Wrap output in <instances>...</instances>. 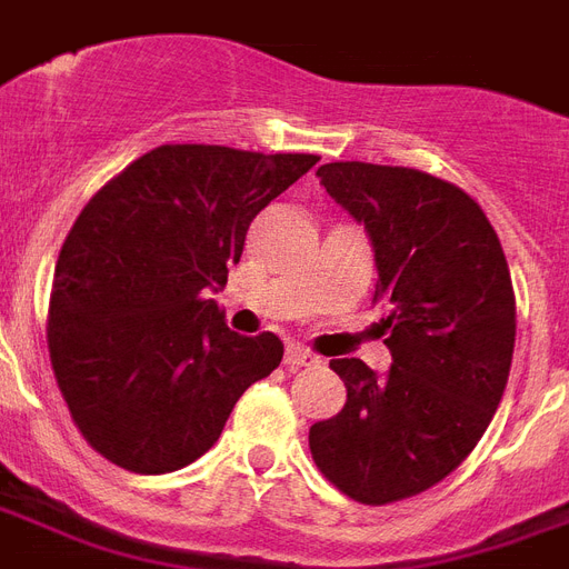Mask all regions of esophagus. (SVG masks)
<instances>
[{"label": "esophagus", "instance_id": "34e87169", "mask_svg": "<svg viewBox=\"0 0 569 569\" xmlns=\"http://www.w3.org/2000/svg\"><path fill=\"white\" fill-rule=\"evenodd\" d=\"M283 363L289 367V370H298V367H310V363H319V358H316L313 352L301 349V346H289V349H286Z\"/></svg>", "mask_w": 569, "mask_h": 569}]
</instances>
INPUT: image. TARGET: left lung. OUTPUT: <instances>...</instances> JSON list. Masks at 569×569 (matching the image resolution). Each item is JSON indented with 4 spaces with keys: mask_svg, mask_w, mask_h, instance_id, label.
<instances>
[{
    "mask_svg": "<svg viewBox=\"0 0 569 569\" xmlns=\"http://www.w3.org/2000/svg\"><path fill=\"white\" fill-rule=\"evenodd\" d=\"M316 176L370 236L393 363L379 376L331 361L346 406L310 427V453L340 492L390 505L436 487L487 432L513 361L510 268L483 208L450 181L361 160Z\"/></svg>",
    "mask_w": 569,
    "mask_h": 569,
    "instance_id": "obj_1",
    "label": "left lung"
}]
</instances>
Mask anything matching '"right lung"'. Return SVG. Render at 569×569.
<instances>
[{"label":"right lung","instance_id":"right-lung-1","mask_svg":"<svg viewBox=\"0 0 569 569\" xmlns=\"http://www.w3.org/2000/svg\"><path fill=\"white\" fill-rule=\"evenodd\" d=\"M316 160L158 146L86 202L56 262L47 346L101 457L137 475L190 466L280 367L283 342L229 331L208 292L227 286L253 217Z\"/></svg>","mask_w":569,"mask_h":569}]
</instances>
